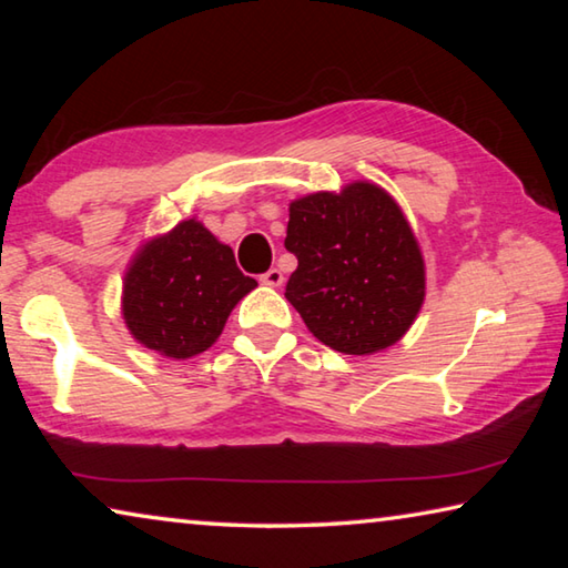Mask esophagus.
Segmentation results:
<instances>
[{
	"label": "esophagus",
	"instance_id": "esophagus-1",
	"mask_svg": "<svg viewBox=\"0 0 568 568\" xmlns=\"http://www.w3.org/2000/svg\"><path fill=\"white\" fill-rule=\"evenodd\" d=\"M261 281L265 283V285H271V287H281L283 285V281H285V275H283V271H277V267H271V271H267Z\"/></svg>",
	"mask_w": 568,
	"mask_h": 568
}]
</instances>
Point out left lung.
<instances>
[{"instance_id":"obj_1","label":"left lung","mask_w":568,"mask_h":568,"mask_svg":"<svg viewBox=\"0 0 568 568\" xmlns=\"http://www.w3.org/2000/svg\"><path fill=\"white\" fill-rule=\"evenodd\" d=\"M297 267L285 297L315 338L345 355L396 345L426 301V263L400 205L376 182L311 192L287 207Z\"/></svg>"}]
</instances>
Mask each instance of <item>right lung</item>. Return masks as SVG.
Here are the masks:
<instances>
[{
    "mask_svg": "<svg viewBox=\"0 0 568 568\" xmlns=\"http://www.w3.org/2000/svg\"><path fill=\"white\" fill-rule=\"evenodd\" d=\"M257 283L237 271L233 247L197 217L145 240L122 281V318L134 341L172 361L200 355Z\"/></svg>",
    "mask_w": 568,
    "mask_h": 568,
    "instance_id": "right-lung-1",
    "label": "right lung"
}]
</instances>
